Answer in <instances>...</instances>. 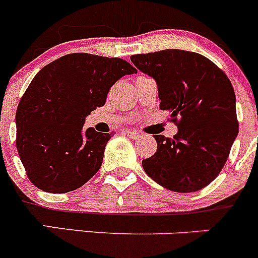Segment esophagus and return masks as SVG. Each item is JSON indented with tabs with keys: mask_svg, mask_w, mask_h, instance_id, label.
Masks as SVG:
<instances>
[{
	"mask_svg": "<svg viewBox=\"0 0 258 258\" xmlns=\"http://www.w3.org/2000/svg\"><path fill=\"white\" fill-rule=\"evenodd\" d=\"M124 134H126L128 137H131L132 140L139 139L140 135H141V134H140V132H137V131H126V132H124Z\"/></svg>",
	"mask_w": 258,
	"mask_h": 258,
	"instance_id": "1",
	"label": "esophagus"
}]
</instances>
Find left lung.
Here are the masks:
<instances>
[{"label":"left lung","instance_id":"1","mask_svg":"<svg viewBox=\"0 0 258 258\" xmlns=\"http://www.w3.org/2000/svg\"><path fill=\"white\" fill-rule=\"evenodd\" d=\"M131 61L156 81L160 108L178 124L172 139L153 136L157 151L142 161L145 172L173 192L204 188L221 172L238 135L230 80L207 57L183 49L134 54Z\"/></svg>","mask_w":258,"mask_h":258}]
</instances>
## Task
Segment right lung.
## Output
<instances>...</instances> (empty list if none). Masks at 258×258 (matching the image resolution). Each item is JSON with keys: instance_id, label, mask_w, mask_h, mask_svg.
Wrapping results in <instances>:
<instances>
[{"instance_id": "1", "label": "right lung", "mask_w": 258, "mask_h": 258, "mask_svg": "<svg viewBox=\"0 0 258 258\" xmlns=\"http://www.w3.org/2000/svg\"><path fill=\"white\" fill-rule=\"evenodd\" d=\"M136 72L122 58L70 53L33 77L18 103L16 146L36 187L66 194L97 173L111 134L83 130L85 119L116 81Z\"/></svg>"}]
</instances>
